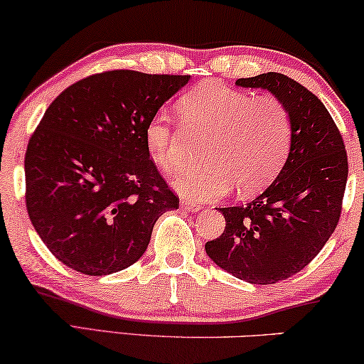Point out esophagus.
Segmentation results:
<instances>
[{
	"mask_svg": "<svg viewBox=\"0 0 364 364\" xmlns=\"http://www.w3.org/2000/svg\"><path fill=\"white\" fill-rule=\"evenodd\" d=\"M182 207L186 208L187 212H200V210H202L200 203L193 202V200H191V198H183V200H182Z\"/></svg>",
	"mask_w": 364,
	"mask_h": 364,
	"instance_id": "34e87169",
	"label": "esophagus"
}]
</instances>
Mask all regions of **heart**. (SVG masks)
Returning a JSON list of instances; mask_svg holds the SVG:
<instances>
[{"label":"heart","mask_w":364,"mask_h":364,"mask_svg":"<svg viewBox=\"0 0 364 364\" xmlns=\"http://www.w3.org/2000/svg\"><path fill=\"white\" fill-rule=\"evenodd\" d=\"M178 112L187 127L212 134L205 149L208 166L191 168L176 182L183 196L213 200L233 186L238 196H253L285 166L293 124L280 97L273 94L253 97L222 82L205 81L183 94ZM144 142L152 161L166 172H177L187 157L177 124L164 112L149 119Z\"/></svg>","instance_id":"obj_1"}]
</instances>
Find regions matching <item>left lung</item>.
Returning a JSON list of instances; mask_svg holds the SVG:
<instances>
[{"label": "left lung", "mask_w": 364, "mask_h": 364, "mask_svg": "<svg viewBox=\"0 0 364 364\" xmlns=\"http://www.w3.org/2000/svg\"><path fill=\"white\" fill-rule=\"evenodd\" d=\"M268 89L288 107L293 141L277 181L247 205L225 207V230L207 255L242 280L270 285L315 258L340 222L348 181L345 142L323 102L295 79L267 73L235 81Z\"/></svg>", "instance_id": "obj_1"}]
</instances>
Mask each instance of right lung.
<instances>
[{
    "mask_svg": "<svg viewBox=\"0 0 364 364\" xmlns=\"http://www.w3.org/2000/svg\"><path fill=\"white\" fill-rule=\"evenodd\" d=\"M188 79L104 71L49 104L24 156V198L38 235L66 267L91 277L131 267L157 218L178 207L144 127Z\"/></svg>",
    "mask_w": 364,
    "mask_h": 364,
    "instance_id": "right-lung-1",
    "label": "right lung"
}]
</instances>
